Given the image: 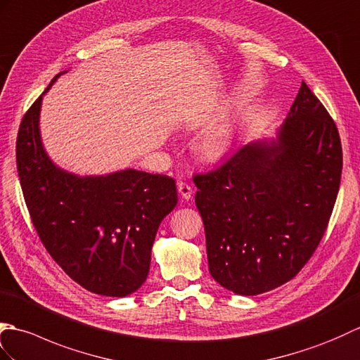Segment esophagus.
Listing matches in <instances>:
<instances>
[{
	"label": "esophagus",
	"instance_id": "esophagus-1",
	"mask_svg": "<svg viewBox=\"0 0 360 360\" xmlns=\"http://www.w3.org/2000/svg\"><path fill=\"white\" fill-rule=\"evenodd\" d=\"M177 189H179L180 195L185 198V200H189V198H193L194 191H193V188H191V185H188V183L180 181L179 185H177Z\"/></svg>",
	"mask_w": 360,
	"mask_h": 360
}]
</instances>
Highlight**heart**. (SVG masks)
<instances>
[{
    "label": "heart",
    "mask_w": 360,
    "mask_h": 360,
    "mask_svg": "<svg viewBox=\"0 0 360 360\" xmlns=\"http://www.w3.org/2000/svg\"><path fill=\"white\" fill-rule=\"evenodd\" d=\"M226 150V141L221 140L219 137H210L203 141L202 145V154L206 160H217L223 155V153Z\"/></svg>",
    "instance_id": "heart-1"
}]
</instances>
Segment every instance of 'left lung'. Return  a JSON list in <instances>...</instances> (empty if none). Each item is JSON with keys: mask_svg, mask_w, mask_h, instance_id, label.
Masks as SVG:
<instances>
[{"mask_svg": "<svg viewBox=\"0 0 360 360\" xmlns=\"http://www.w3.org/2000/svg\"><path fill=\"white\" fill-rule=\"evenodd\" d=\"M340 174L336 123L302 83L276 139L248 143L194 177L214 281L240 295L291 281L322 240Z\"/></svg>", "mask_w": 360, "mask_h": 360, "instance_id": "1", "label": "left lung"}]
</instances>
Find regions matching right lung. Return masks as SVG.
Wrapping results in <instances>:
<instances>
[{"label":"right lung","mask_w":360,"mask_h":360,"mask_svg":"<svg viewBox=\"0 0 360 360\" xmlns=\"http://www.w3.org/2000/svg\"><path fill=\"white\" fill-rule=\"evenodd\" d=\"M43 95L24 114L17 137L32 223L72 281L95 294L124 297L146 281L160 223L179 202L175 180L137 169L84 177L61 169L39 135Z\"/></svg>","instance_id":"1"}]
</instances>
